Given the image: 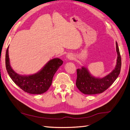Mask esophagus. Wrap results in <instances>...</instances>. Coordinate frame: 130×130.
Listing matches in <instances>:
<instances>
[{
	"label": "esophagus",
	"instance_id": "1",
	"mask_svg": "<svg viewBox=\"0 0 130 130\" xmlns=\"http://www.w3.org/2000/svg\"><path fill=\"white\" fill-rule=\"evenodd\" d=\"M66 57H67L68 59H73L74 58V56H73V55H72V54H68L67 55H66Z\"/></svg>",
	"mask_w": 130,
	"mask_h": 130
}]
</instances>
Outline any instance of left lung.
<instances>
[{"label": "left lung", "instance_id": "left-lung-1", "mask_svg": "<svg viewBox=\"0 0 130 130\" xmlns=\"http://www.w3.org/2000/svg\"><path fill=\"white\" fill-rule=\"evenodd\" d=\"M117 52L116 65L113 70L102 78L96 77L91 74L87 68L82 66L77 69V79L76 85L77 88L85 94H96L106 90L118 78L121 70V59L118 43L116 42Z\"/></svg>", "mask_w": 130, "mask_h": 130}]
</instances>
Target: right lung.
<instances>
[{"label": "right lung", "instance_id": "add662e5", "mask_svg": "<svg viewBox=\"0 0 130 130\" xmlns=\"http://www.w3.org/2000/svg\"><path fill=\"white\" fill-rule=\"evenodd\" d=\"M9 47L5 55L6 69L10 77L15 84L23 91L33 94H41L48 91L51 86L53 76L63 63L59 58L49 60L38 72L30 75L17 74L11 67L9 58Z\"/></svg>", "mask_w": 130, "mask_h": 130}]
</instances>
